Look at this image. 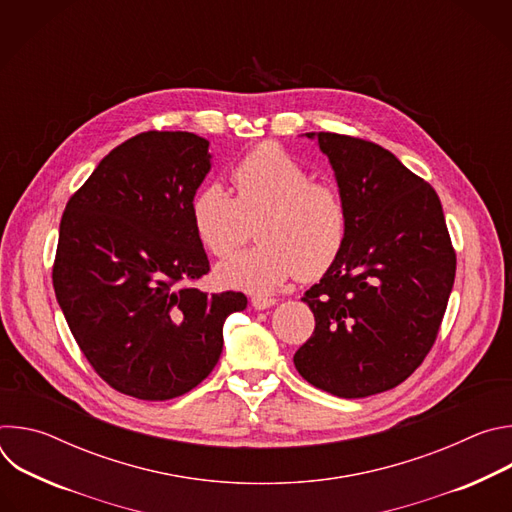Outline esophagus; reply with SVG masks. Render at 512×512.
I'll return each mask as SVG.
<instances>
[{
  "label": "esophagus",
  "instance_id": "34e87169",
  "mask_svg": "<svg viewBox=\"0 0 512 512\" xmlns=\"http://www.w3.org/2000/svg\"><path fill=\"white\" fill-rule=\"evenodd\" d=\"M277 304V300H273V298H265V296H255V298H251V306L255 308V310H267V308H271V306H275Z\"/></svg>",
  "mask_w": 512,
  "mask_h": 512
}]
</instances>
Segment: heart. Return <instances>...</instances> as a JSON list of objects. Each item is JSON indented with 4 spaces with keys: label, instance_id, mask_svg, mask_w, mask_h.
<instances>
[{
    "label": "heart",
    "instance_id": "b5f03b06",
    "mask_svg": "<svg viewBox=\"0 0 512 512\" xmlns=\"http://www.w3.org/2000/svg\"><path fill=\"white\" fill-rule=\"evenodd\" d=\"M235 196L223 184L200 186L188 206L196 241L214 257H227L255 223L259 243L216 267L225 287L267 294L289 277H320L338 259L348 212L340 192L314 182V174L279 145L261 143L231 172Z\"/></svg>",
    "mask_w": 512,
    "mask_h": 512
}]
</instances>
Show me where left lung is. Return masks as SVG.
Listing matches in <instances>:
<instances>
[{
    "label": "left lung",
    "instance_id": "left-lung-1",
    "mask_svg": "<svg viewBox=\"0 0 512 512\" xmlns=\"http://www.w3.org/2000/svg\"><path fill=\"white\" fill-rule=\"evenodd\" d=\"M306 137L328 156L348 233L302 298L316 328L294 364L340 399L377 395L419 367L440 330L456 277L442 202L377 143L328 131Z\"/></svg>",
    "mask_w": 512,
    "mask_h": 512
}]
</instances>
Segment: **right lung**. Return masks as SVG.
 <instances>
[{
    "label": "right lung",
    "mask_w": 512,
    "mask_h": 512,
    "mask_svg": "<svg viewBox=\"0 0 512 512\" xmlns=\"http://www.w3.org/2000/svg\"><path fill=\"white\" fill-rule=\"evenodd\" d=\"M208 139L139 133L109 152L60 221L52 281L68 328L119 393L166 401L204 381L223 352L239 291L204 294L208 273L188 206L212 168Z\"/></svg>",
    "instance_id": "right-lung-1"
}]
</instances>
